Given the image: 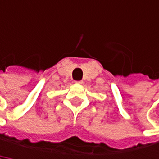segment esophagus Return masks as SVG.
Returning <instances> with one entry per match:
<instances>
[{
    "instance_id": "1",
    "label": "esophagus",
    "mask_w": 159,
    "mask_h": 159,
    "mask_svg": "<svg viewBox=\"0 0 159 159\" xmlns=\"http://www.w3.org/2000/svg\"><path fill=\"white\" fill-rule=\"evenodd\" d=\"M76 84H83V81H76Z\"/></svg>"
}]
</instances>
